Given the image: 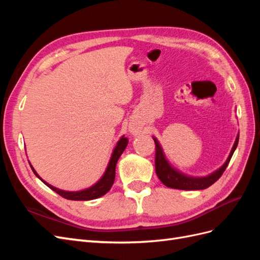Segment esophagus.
I'll use <instances>...</instances> for the list:
<instances>
[{
    "instance_id": "1",
    "label": "esophagus",
    "mask_w": 260,
    "mask_h": 260,
    "mask_svg": "<svg viewBox=\"0 0 260 260\" xmlns=\"http://www.w3.org/2000/svg\"><path fill=\"white\" fill-rule=\"evenodd\" d=\"M130 131L133 133V135H138V130H136V129H131Z\"/></svg>"
}]
</instances>
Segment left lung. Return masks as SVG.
Segmentation results:
<instances>
[{"instance_id":"1","label":"left lung","mask_w":260,"mask_h":260,"mask_svg":"<svg viewBox=\"0 0 260 260\" xmlns=\"http://www.w3.org/2000/svg\"><path fill=\"white\" fill-rule=\"evenodd\" d=\"M153 140L156 146V156H155L156 175L159 178L161 182L166 186L171 188H178V190H185V191H195V190H204V188H207L211 184H214L216 181L221 177L223 171L225 170L228 165L230 162V159L235 151V148L238 146L239 135L237 139H235V142L233 144L230 155L228 157L225 162L219 169L211 172L210 175L205 177L188 176L183 174V172H181L177 168H175L166 158V155H165L158 140H157L155 137H153Z\"/></svg>"}]
</instances>
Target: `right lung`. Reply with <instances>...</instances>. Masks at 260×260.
Segmentation results:
<instances>
[{"label": "right lung", "instance_id": "add662e5", "mask_svg": "<svg viewBox=\"0 0 260 260\" xmlns=\"http://www.w3.org/2000/svg\"><path fill=\"white\" fill-rule=\"evenodd\" d=\"M127 145H128V139L124 138V136H122L119 139V141L117 142L115 148L113 149L111 159H109V162L107 165L104 175L101 177V179L95 184H93L92 186H90L88 188H84V190H81V191H64V190H60V188H57V187L49 184L46 181H44L40 176L37 174V171L32 167V165H31L30 162H29V165H30L31 169H32L34 174L39 179H40L46 186H49L51 190L56 192L57 194L62 196L64 199H67L70 201H91V200H95V199L101 198V196L105 195L109 190H111V187L114 184V181H115V172H116L117 161H118V159H119V157L123 153Z\"/></svg>", "mask_w": 260, "mask_h": 260}]
</instances>
